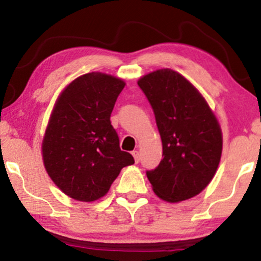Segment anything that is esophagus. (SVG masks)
I'll use <instances>...</instances> for the list:
<instances>
[{
	"instance_id": "34e87169",
	"label": "esophagus",
	"mask_w": 261,
	"mask_h": 261,
	"mask_svg": "<svg viewBox=\"0 0 261 261\" xmlns=\"http://www.w3.org/2000/svg\"><path fill=\"white\" fill-rule=\"evenodd\" d=\"M133 156L135 159V162L139 163L140 162V152L139 151H133Z\"/></svg>"
}]
</instances>
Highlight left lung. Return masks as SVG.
<instances>
[{
  "label": "left lung",
  "mask_w": 261,
  "mask_h": 261,
  "mask_svg": "<svg viewBox=\"0 0 261 261\" xmlns=\"http://www.w3.org/2000/svg\"><path fill=\"white\" fill-rule=\"evenodd\" d=\"M152 108L162 140V161L146 171L152 190L167 202L200 193L222 156V131L207 101L185 76L160 69L137 82Z\"/></svg>",
  "instance_id": "left-lung-1"
}]
</instances>
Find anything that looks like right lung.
Here are the masks:
<instances>
[{"label": "right lung", "mask_w": 261, "mask_h": 261, "mask_svg": "<svg viewBox=\"0 0 261 261\" xmlns=\"http://www.w3.org/2000/svg\"><path fill=\"white\" fill-rule=\"evenodd\" d=\"M125 83L104 73H88L70 83L57 100L42 153L51 181L70 198L93 202L105 196L134 157L120 148L110 121Z\"/></svg>", "instance_id": "right-lung-1"}]
</instances>
